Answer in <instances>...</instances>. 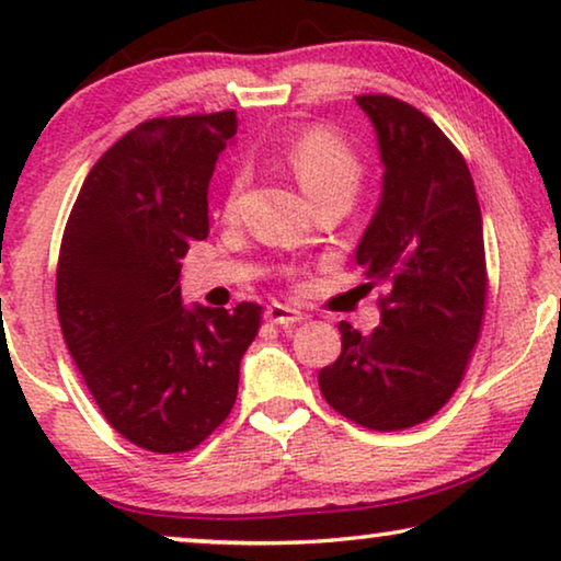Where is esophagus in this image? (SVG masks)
<instances>
[{"mask_svg": "<svg viewBox=\"0 0 561 561\" xmlns=\"http://www.w3.org/2000/svg\"><path fill=\"white\" fill-rule=\"evenodd\" d=\"M265 319L271 321V324H278V327H294L304 319V313L290 309V306H286V304H271L265 309Z\"/></svg>", "mask_w": 561, "mask_h": 561, "instance_id": "1", "label": "esophagus"}]
</instances>
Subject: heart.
Listing matches in <instances>:
<instances>
[{"label":"heart","mask_w":561,"mask_h":561,"mask_svg":"<svg viewBox=\"0 0 561 561\" xmlns=\"http://www.w3.org/2000/svg\"><path fill=\"white\" fill-rule=\"evenodd\" d=\"M283 165L294 173L298 186L313 204L321 198H344L352 202L363 183V163L344 145L340 137L327 133V129H309L296 140H290L280 152ZM242 173L232 181L227 196V214L234 211L237 196L242 188Z\"/></svg>","instance_id":"heart-1"}]
</instances>
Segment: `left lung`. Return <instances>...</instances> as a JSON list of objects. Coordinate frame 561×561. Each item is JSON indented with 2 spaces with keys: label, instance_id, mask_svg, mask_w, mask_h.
I'll use <instances>...</instances> for the list:
<instances>
[{
  "label": "left lung",
  "instance_id": "obj_1",
  "mask_svg": "<svg viewBox=\"0 0 561 561\" xmlns=\"http://www.w3.org/2000/svg\"><path fill=\"white\" fill-rule=\"evenodd\" d=\"M357 104L386 171L355 260L388 296L370 336L342 321V355L319 373V388L355 424L398 432L449 401L478 344L488 294L482 214L465 158L424 112L386 94Z\"/></svg>",
  "mask_w": 561,
  "mask_h": 561
}]
</instances>
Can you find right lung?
Instances as JSON below:
<instances>
[{
	"mask_svg": "<svg viewBox=\"0 0 561 561\" xmlns=\"http://www.w3.org/2000/svg\"><path fill=\"white\" fill-rule=\"evenodd\" d=\"M234 135V112L129 129L89 171L60 242L68 352L106 421L158 455L194 449L229 416L263 313L181 298V257L209 234V181Z\"/></svg>",
	"mask_w": 561,
	"mask_h": 561,
	"instance_id": "obj_1",
	"label": "right lung"
}]
</instances>
